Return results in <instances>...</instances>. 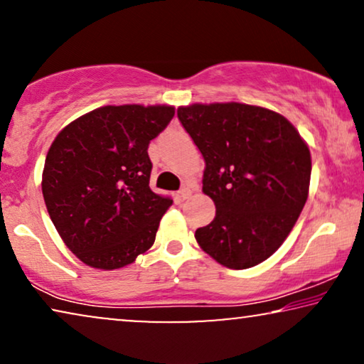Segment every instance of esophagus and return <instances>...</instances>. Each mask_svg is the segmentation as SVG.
Here are the masks:
<instances>
[{
    "instance_id": "1",
    "label": "esophagus",
    "mask_w": 364,
    "mask_h": 364,
    "mask_svg": "<svg viewBox=\"0 0 364 364\" xmlns=\"http://www.w3.org/2000/svg\"><path fill=\"white\" fill-rule=\"evenodd\" d=\"M192 196V191H191V187H183L181 192H178V197L182 198V200H187L188 197Z\"/></svg>"
}]
</instances>
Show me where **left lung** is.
Listing matches in <instances>:
<instances>
[{
	"instance_id": "8db88e82",
	"label": "left lung",
	"mask_w": 364,
	"mask_h": 364,
	"mask_svg": "<svg viewBox=\"0 0 364 364\" xmlns=\"http://www.w3.org/2000/svg\"><path fill=\"white\" fill-rule=\"evenodd\" d=\"M177 116L203 156L202 192L215 203V218L197 228V243L233 270L265 262L305 207L306 142L282 114L250 104H192Z\"/></svg>"
}]
</instances>
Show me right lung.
Masks as SVG:
<instances>
[{
  "label": "right lung",
  "instance_id": "obj_1",
  "mask_svg": "<svg viewBox=\"0 0 364 364\" xmlns=\"http://www.w3.org/2000/svg\"><path fill=\"white\" fill-rule=\"evenodd\" d=\"M176 114L172 106H104L68 124L43 171L48 213L66 247L99 270H116L156 240L171 197L149 187V142Z\"/></svg>",
  "mask_w": 364,
  "mask_h": 364
}]
</instances>
